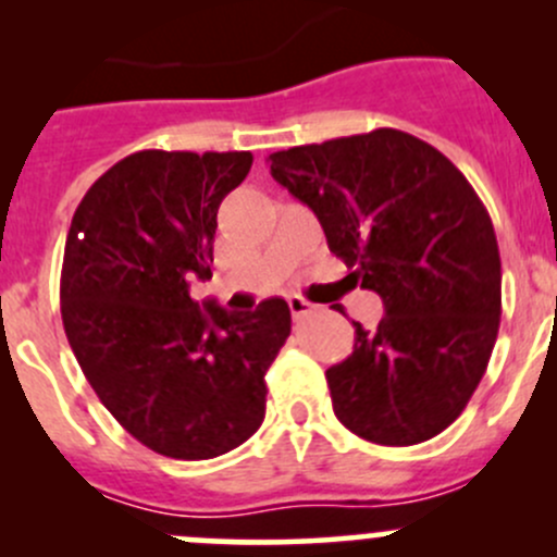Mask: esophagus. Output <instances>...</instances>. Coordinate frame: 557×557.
Here are the masks:
<instances>
[{"label": "esophagus", "instance_id": "esophagus-1", "mask_svg": "<svg viewBox=\"0 0 557 557\" xmlns=\"http://www.w3.org/2000/svg\"><path fill=\"white\" fill-rule=\"evenodd\" d=\"M288 307H290V314H294L296 320L305 318V314H310L314 310L312 301H307L305 296H288Z\"/></svg>", "mask_w": 557, "mask_h": 557}]
</instances>
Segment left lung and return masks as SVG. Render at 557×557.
Wrapping results in <instances>:
<instances>
[{"instance_id":"1","label":"left lung","mask_w":557,"mask_h":557,"mask_svg":"<svg viewBox=\"0 0 557 557\" xmlns=\"http://www.w3.org/2000/svg\"><path fill=\"white\" fill-rule=\"evenodd\" d=\"M269 170L318 215L352 288L385 305L377 329L352 323V356L325 372L339 423L387 447L442 434L480 385L502 318V258L480 196L398 128L280 150Z\"/></svg>"}]
</instances>
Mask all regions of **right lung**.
I'll return each mask as SVG.
<instances>
[{
  "label": "right lung",
  "mask_w": 557,
  "mask_h": 557,
  "mask_svg": "<svg viewBox=\"0 0 557 557\" xmlns=\"http://www.w3.org/2000/svg\"><path fill=\"white\" fill-rule=\"evenodd\" d=\"M252 166L247 150H139L88 188L61 267L66 339L99 401L137 442L207 460L250 440L290 310L228 312L190 299L212 277L218 207Z\"/></svg>",
  "instance_id": "obj_1"
}]
</instances>
